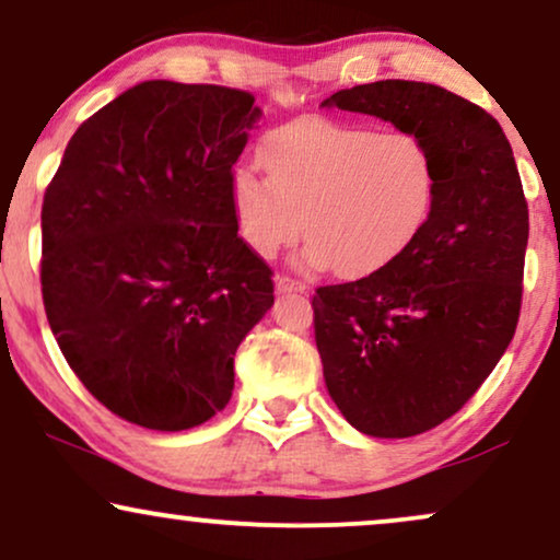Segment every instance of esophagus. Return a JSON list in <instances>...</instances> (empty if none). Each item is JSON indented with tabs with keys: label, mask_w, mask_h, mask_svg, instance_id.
Segmentation results:
<instances>
[{
	"label": "esophagus",
	"mask_w": 560,
	"mask_h": 560,
	"mask_svg": "<svg viewBox=\"0 0 560 560\" xmlns=\"http://www.w3.org/2000/svg\"><path fill=\"white\" fill-rule=\"evenodd\" d=\"M276 289H279V292H304V287L302 281H296V279H292V276H276Z\"/></svg>",
	"instance_id": "34e87169"
}]
</instances>
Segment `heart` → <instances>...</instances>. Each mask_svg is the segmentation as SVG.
<instances>
[{
	"label": "heart",
	"mask_w": 560,
	"mask_h": 560,
	"mask_svg": "<svg viewBox=\"0 0 560 560\" xmlns=\"http://www.w3.org/2000/svg\"><path fill=\"white\" fill-rule=\"evenodd\" d=\"M260 162L268 180L253 167L230 180L237 235L260 260L304 232V266L364 279L390 268L436 207V158L419 133L302 118L264 141Z\"/></svg>",
	"instance_id": "obj_1"
}]
</instances>
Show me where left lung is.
I'll return each mask as SVG.
<instances>
[{
	"label": "left lung",
	"instance_id": "1",
	"mask_svg": "<svg viewBox=\"0 0 560 560\" xmlns=\"http://www.w3.org/2000/svg\"><path fill=\"white\" fill-rule=\"evenodd\" d=\"M323 105L429 141L439 196L427 230L385 271L317 287L325 385L362 434H423L468 402L512 343L522 310L527 198L491 113L427 82L382 80Z\"/></svg>",
	"mask_w": 560,
	"mask_h": 560
}]
</instances>
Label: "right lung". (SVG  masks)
<instances>
[{"label":"right lung","mask_w":560,"mask_h":560,"mask_svg":"<svg viewBox=\"0 0 560 560\" xmlns=\"http://www.w3.org/2000/svg\"><path fill=\"white\" fill-rule=\"evenodd\" d=\"M253 103L141 82L74 131L46 188L48 325L92 398L137 427L194 429L228 406L237 346L273 304L230 203Z\"/></svg>","instance_id":"1"}]
</instances>
